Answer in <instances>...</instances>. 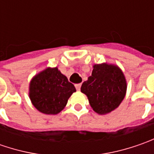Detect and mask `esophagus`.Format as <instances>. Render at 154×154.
Returning a JSON list of instances; mask_svg holds the SVG:
<instances>
[{
	"mask_svg": "<svg viewBox=\"0 0 154 154\" xmlns=\"http://www.w3.org/2000/svg\"><path fill=\"white\" fill-rule=\"evenodd\" d=\"M80 87H81V84H75V88L77 89V91H80Z\"/></svg>",
	"mask_w": 154,
	"mask_h": 154,
	"instance_id": "1",
	"label": "esophagus"
}]
</instances>
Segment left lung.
<instances>
[{
    "label": "left lung",
    "mask_w": 154,
    "mask_h": 154,
    "mask_svg": "<svg viewBox=\"0 0 154 154\" xmlns=\"http://www.w3.org/2000/svg\"><path fill=\"white\" fill-rule=\"evenodd\" d=\"M92 67V75L83 82L80 91L96 113L105 115L116 109L125 98L127 80L117 65L103 62Z\"/></svg>",
    "instance_id": "obj_1"
}]
</instances>
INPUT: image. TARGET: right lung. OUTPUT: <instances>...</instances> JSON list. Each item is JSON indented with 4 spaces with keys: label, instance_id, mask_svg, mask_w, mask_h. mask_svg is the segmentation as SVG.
Masks as SVG:
<instances>
[{
    "label": "right lung",
    "instance_id": "1",
    "mask_svg": "<svg viewBox=\"0 0 154 154\" xmlns=\"http://www.w3.org/2000/svg\"><path fill=\"white\" fill-rule=\"evenodd\" d=\"M76 92L74 86L58 68H47L33 76L29 84V98L33 106L46 115H56L65 108Z\"/></svg>",
    "mask_w": 154,
    "mask_h": 154
}]
</instances>
